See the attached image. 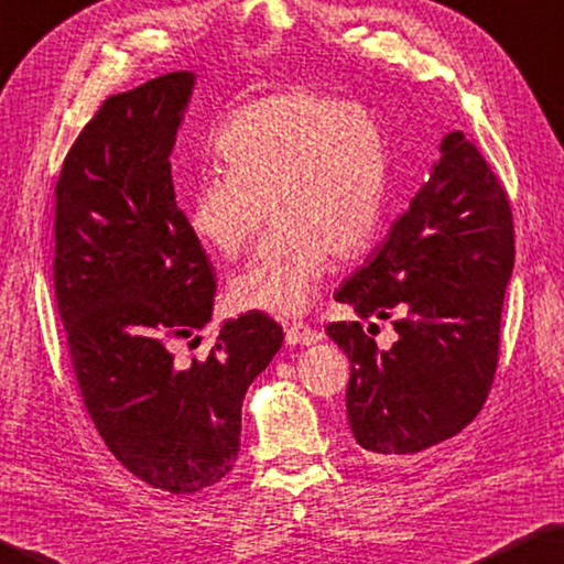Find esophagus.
I'll use <instances>...</instances> for the list:
<instances>
[{"label": "esophagus", "mask_w": 564, "mask_h": 564, "mask_svg": "<svg viewBox=\"0 0 564 564\" xmlns=\"http://www.w3.org/2000/svg\"><path fill=\"white\" fill-rule=\"evenodd\" d=\"M323 337L325 335L319 333V329H313L311 325H303V323H293L289 329H285V341H289V345L311 347V345H317Z\"/></svg>", "instance_id": "esophagus-1"}]
</instances>
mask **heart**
Here are the masks:
<instances>
[{
	"mask_svg": "<svg viewBox=\"0 0 564 564\" xmlns=\"http://www.w3.org/2000/svg\"><path fill=\"white\" fill-rule=\"evenodd\" d=\"M225 173L197 178L187 227L235 259L257 235L267 205L273 231L227 285L237 311L301 315L315 301L329 253L349 259L379 225L389 151L377 115L307 87L239 107L215 137Z\"/></svg>",
	"mask_w": 564,
	"mask_h": 564,
	"instance_id": "obj_1",
	"label": "heart"
}]
</instances>
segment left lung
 <instances>
[{"mask_svg":"<svg viewBox=\"0 0 564 564\" xmlns=\"http://www.w3.org/2000/svg\"><path fill=\"white\" fill-rule=\"evenodd\" d=\"M440 151L411 207L335 293L359 318L395 312L400 339L379 350L358 319L327 325L351 361V435L379 465L465 430L499 364L503 293L516 259L511 205L462 131H449Z\"/></svg>","mask_w":564,"mask_h":564,"instance_id":"left-lung-1","label":"left lung"}]
</instances>
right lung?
Listing matches in <instances>:
<instances>
[{
    "label": "right lung",
    "instance_id": "1",
    "mask_svg": "<svg viewBox=\"0 0 564 564\" xmlns=\"http://www.w3.org/2000/svg\"><path fill=\"white\" fill-rule=\"evenodd\" d=\"M193 87L178 70L107 97L55 185L53 283L77 389L109 452L171 494L235 467L241 401L283 341L279 323L251 311L219 327L207 359L173 357L215 305V269L175 203L169 161Z\"/></svg>",
    "mask_w": 564,
    "mask_h": 564
}]
</instances>
